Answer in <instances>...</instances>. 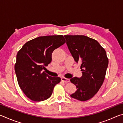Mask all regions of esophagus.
Here are the masks:
<instances>
[{
    "instance_id": "1",
    "label": "esophagus",
    "mask_w": 123,
    "mask_h": 123,
    "mask_svg": "<svg viewBox=\"0 0 123 123\" xmlns=\"http://www.w3.org/2000/svg\"><path fill=\"white\" fill-rule=\"evenodd\" d=\"M61 81L64 82H69L70 81V80L69 79L66 78L64 77H62V78H61Z\"/></svg>"
}]
</instances>
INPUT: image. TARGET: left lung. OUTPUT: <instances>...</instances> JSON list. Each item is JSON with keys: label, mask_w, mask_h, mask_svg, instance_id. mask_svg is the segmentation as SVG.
I'll return each mask as SVG.
<instances>
[{"label": "left lung", "mask_w": 123, "mask_h": 123, "mask_svg": "<svg viewBox=\"0 0 123 123\" xmlns=\"http://www.w3.org/2000/svg\"><path fill=\"white\" fill-rule=\"evenodd\" d=\"M67 44L76 62L81 64L82 76L70 82L77 90L70 97L80 101L91 99L98 92L105 78L109 59L98 42L84 35H65Z\"/></svg>", "instance_id": "8db88e82"}]
</instances>
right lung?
I'll return each instance as SVG.
<instances>
[{"label": "right lung", "mask_w": 123, "mask_h": 123, "mask_svg": "<svg viewBox=\"0 0 123 123\" xmlns=\"http://www.w3.org/2000/svg\"><path fill=\"white\" fill-rule=\"evenodd\" d=\"M65 43L63 35L40 36L27 42L18 51L14 65L18 83L31 100L48 99L61 81L59 77H51L43 70L51 62L54 50Z\"/></svg>", "instance_id": "obj_1"}]
</instances>
